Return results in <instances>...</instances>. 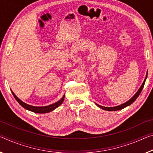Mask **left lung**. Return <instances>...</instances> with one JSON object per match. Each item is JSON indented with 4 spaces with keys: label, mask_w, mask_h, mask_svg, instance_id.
<instances>
[{
    "label": "left lung",
    "mask_w": 153,
    "mask_h": 153,
    "mask_svg": "<svg viewBox=\"0 0 153 153\" xmlns=\"http://www.w3.org/2000/svg\"><path fill=\"white\" fill-rule=\"evenodd\" d=\"M147 75H148V72L146 73V77H145L144 80V82H143L142 84L141 85V86H140V88L138 89V91H137V93H135L134 95H133L129 101H127V102H125L124 103L121 104V105H117V106H115V107H104V106H102V105H99V104L96 103L95 104L97 105L98 106V107L100 108L101 109H102V110H106V111H117V110H122V109L125 108L126 107H127V106L130 105L131 104H132L134 101L136 100V99L138 97V96L140 95V93H141L143 88H144V84H145V82H146V79L147 78Z\"/></svg>",
    "instance_id": "8db88e82"
}]
</instances>
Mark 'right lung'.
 Listing matches in <instances>:
<instances>
[{"label":"right lung","mask_w":153,"mask_h":153,"mask_svg":"<svg viewBox=\"0 0 153 153\" xmlns=\"http://www.w3.org/2000/svg\"><path fill=\"white\" fill-rule=\"evenodd\" d=\"M12 94L15 99H16V101L20 103V105H21L24 108H25L26 110H29L33 111V112L35 113H39V114H45V113H48L50 111H52L54 110H55L56 108H57L59 106H60L61 104L63 102L64 99H65V95L60 99L59 101H58L57 102H56L54 103L51 104V105H46V106H41V107H38V106H33V105H28V104L26 103L23 102L22 101L20 100L18 97H17L13 91H11Z\"/></svg>","instance_id":"add662e5"}]
</instances>
